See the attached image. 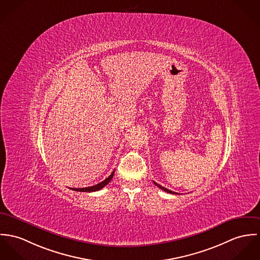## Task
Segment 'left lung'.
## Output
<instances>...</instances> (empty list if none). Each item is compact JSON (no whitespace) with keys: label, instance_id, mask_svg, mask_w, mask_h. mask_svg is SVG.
<instances>
[{"label":"left lung","instance_id":"8db88e82","mask_svg":"<svg viewBox=\"0 0 260 260\" xmlns=\"http://www.w3.org/2000/svg\"><path fill=\"white\" fill-rule=\"evenodd\" d=\"M153 183L157 186V187H159L160 189H162L164 191H167V192H169V193H173V194H177L176 192H174V191H172V190H170V189H168V188H166V187H164V186H161V185H159L158 183H156L155 181H153Z\"/></svg>","mask_w":260,"mask_h":260}]
</instances>
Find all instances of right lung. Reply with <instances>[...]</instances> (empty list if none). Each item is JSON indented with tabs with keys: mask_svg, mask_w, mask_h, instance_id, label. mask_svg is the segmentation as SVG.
I'll return each mask as SVG.
<instances>
[{
	"mask_svg": "<svg viewBox=\"0 0 260 260\" xmlns=\"http://www.w3.org/2000/svg\"><path fill=\"white\" fill-rule=\"evenodd\" d=\"M114 173H115V171L112 173V174L109 176V177H107L104 181H102V182H100V183H98V184H95V185H92V186H88V187H83V188H71V189H73V190H76V191H83V192H91V191H98V190H100V189H102L103 187H105L112 179H113V177H114Z\"/></svg>",
	"mask_w": 260,
	"mask_h": 260,
	"instance_id": "1",
	"label": "right lung"
}]
</instances>
